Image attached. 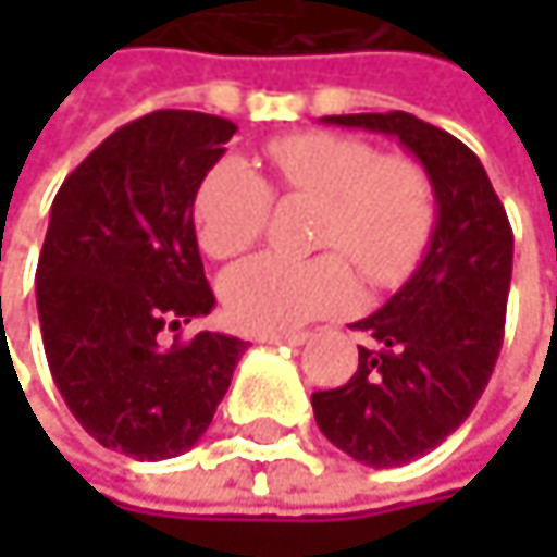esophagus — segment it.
Returning a JSON list of instances; mask_svg holds the SVG:
<instances>
[{
	"mask_svg": "<svg viewBox=\"0 0 557 557\" xmlns=\"http://www.w3.org/2000/svg\"><path fill=\"white\" fill-rule=\"evenodd\" d=\"M309 335L306 332H261L258 335V342H264V345H302Z\"/></svg>",
	"mask_w": 557,
	"mask_h": 557,
	"instance_id": "obj_1",
	"label": "esophagus"
}]
</instances>
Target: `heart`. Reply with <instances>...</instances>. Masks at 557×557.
I'll return each instance as SVG.
<instances>
[{
  "mask_svg": "<svg viewBox=\"0 0 557 557\" xmlns=\"http://www.w3.org/2000/svg\"><path fill=\"white\" fill-rule=\"evenodd\" d=\"M268 164L283 199L319 202L315 245L332 251L309 261L258 255L228 271L222 299L238 329L289 332L351 306L355 277L345 258L371 286H396L419 268L438 222V193L419 161L381 154L351 135L299 132L268 145ZM271 206V186L255 170L215 164L193 196L199 248L219 261L238 258L264 235Z\"/></svg>",
  "mask_w": 557,
  "mask_h": 557,
  "instance_id": "b5f03b06",
  "label": "heart"
}]
</instances>
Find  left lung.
I'll return each mask as SVG.
<instances>
[{
	"instance_id": "8db88e82",
	"label": "left lung",
	"mask_w": 557,
	"mask_h": 557,
	"mask_svg": "<svg viewBox=\"0 0 557 557\" xmlns=\"http://www.w3.org/2000/svg\"><path fill=\"white\" fill-rule=\"evenodd\" d=\"M329 125L399 138L429 170L438 222L429 251L387 306L355 322L358 371L312 393L322 435L371 468H399L442 445L478 406L503 345L512 228L478 154L409 112L325 115Z\"/></svg>"
}]
</instances>
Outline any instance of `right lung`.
<instances>
[{
  "mask_svg": "<svg viewBox=\"0 0 557 557\" xmlns=\"http://www.w3.org/2000/svg\"><path fill=\"white\" fill-rule=\"evenodd\" d=\"M235 132L186 109L135 119L51 206L35 274L51 377L99 445L138 461L176 458L202 438L248 348L222 332L168 338L215 306L193 196Z\"/></svg>",
  "mask_w": 557,
  "mask_h": 557,
  "instance_id": "1",
  "label": "right lung"
}]
</instances>
